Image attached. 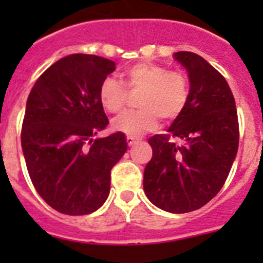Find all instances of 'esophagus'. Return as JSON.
<instances>
[{
    "mask_svg": "<svg viewBox=\"0 0 263 263\" xmlns=\"http://www.w3.org/2000/svg\"><path fill=\"white\" fill-rule=\"evenodd\" d=\"M135 142H136L135 138H132V136H127V143H128V146H132V144L135 143Z\"/></svg>",
    "mask_w": 263,
    "mask_h": 263,
    "instance_id": "esophagus-1",
    "label": "esophagus"
}]
</instances>
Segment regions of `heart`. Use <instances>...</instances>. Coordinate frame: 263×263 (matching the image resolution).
Segmentation results:
<instances>
[{"label": "heart", "instance_id": "heart-1", "mask_svg": "<svg viewBox=\"0 0 263 263\" xmlns=\"http://www.w3.org/2000/svg\"><path fill=\"white\" fill-rule=\"evenodd\" d=\"M125 84L131 90H142L138 98V110L124 111L113 120V128L132 138L153 131L157 117L172 121L187 105L190 87L185 76L169 72L162 65L139 63L124 72ZM127 90L121 82L107 76L99 86L98 98L105 110L117 113L125 102Z\"/></svg>", "mask_w": 263, "mask_h": 263}]
</instances>
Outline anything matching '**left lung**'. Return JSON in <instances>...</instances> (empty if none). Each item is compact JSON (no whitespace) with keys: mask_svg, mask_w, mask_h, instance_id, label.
<instances>
[{"mask_svg":"<svg viewBox=\"0 0 263 263\" xmlns=\"http://www.w3.org/2000/svg\"><path fill=\"white\" fill-rule=\"evenodd\" d=\"M173 55L187 69L190 95L168 132L148 139L153 157L144 168L143 190L157 208L188 213L224 185L239 147V123L224 76L195 53Z\"/></svg>","mask_w":263,"mask_h":263,"instance_id":"8db88e82","label":"left lung"}]
</instances>
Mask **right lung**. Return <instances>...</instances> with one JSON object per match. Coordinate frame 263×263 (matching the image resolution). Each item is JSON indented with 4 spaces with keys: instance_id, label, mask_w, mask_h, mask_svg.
I'll return each mask as SVG.
<instances>
[{
    "instance_id": "add662e5",
    "label": "right lung",
    "mask_w": 263,
    "mask_h": 263,
    "mask_svg": "<svg viewBox=\"0 0 263 263\" xmlns=\"http://www.w3.org/2000/svg\"><path fill=\"white\" fill-rule=\"evenodd\" d=\"M115 69V61L98 55H67L39 76L27 99L22 147L28 175L63 214L98 210L110 191L111 168L127 152L123 132L95 138L109 124L99 86Z\"/></svg>"
}]
</instances>
